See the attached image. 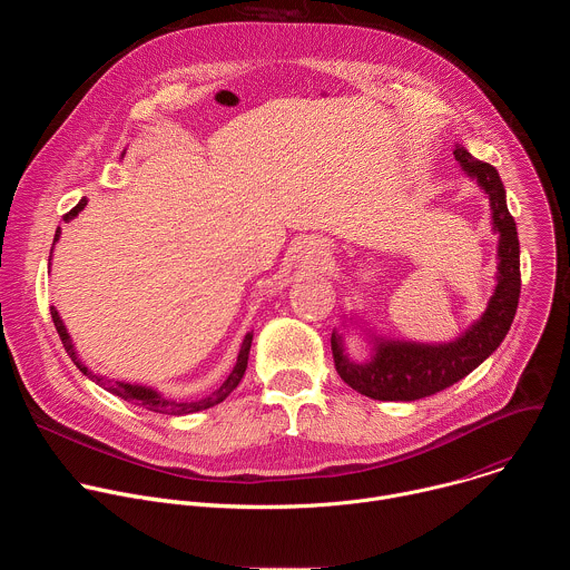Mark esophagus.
<instances>
[{
  "mask_svg": "<svg viewBox=\"0 0 570 570\" xmlns=\"http://www.w3.org/2000/svg\"><path fill=\"white\" fill-rule=\"evenodd\" d=\"M327 257H330V246H327V240H322V238L304 240L299 246V253H297V262L304 268H315Z\"/></svg>",
  "mask_w": 570,
  "mask_h": 570,
  "instance_id": "34e87169",
  "label": "esophagus"
}]
</instances>
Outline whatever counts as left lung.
<instances>
[{"mask_svg":"<svg viewBox=\"0 0 570 570\" xmlns=\"http://www.w3.org/2000/svg\"><path fill=\"white\" fill-rule=\"evenodd\" d=\"M466 178H471L490 198L492 229L499 234V273L494 295L484 313L451 343H415L394 341L370 332L372 354L365 363H356L345 347L343 334H332V352L336 372L356 392L379 401H415L431 396L473 372L490 358L508 336L519 306L521 264L517 223L508 209L505 187L499 171L475 159L462 144L453 150Z\"/></svg>","mask_w":570,"mask_h":570,"instance_id":"obj_1","label":"left lung"}]
</instances>
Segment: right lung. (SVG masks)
I'll list each match as a JSON object with an SVG mask.
<instances>
[{"instance_id": "1", "label": "right lung", "mask_w": 570, "mask_h": 570, "mask_svg": "<svg viewBox=\"0 0 570 570\" xmlns=\"http://www.w3.org/2000/svg\"><path fill=\"white\" fill-rule=\"evenodd\" d=\"M124 155V153H121ZM88 205V200L83 198L80 200L69 214H65V223H69L71 218L78 216V212H83ZM60 227L56 229V236H53V246L56 240L60 238ZM53 250V248H51ZM49 264H51V255H49ZM51 317H53V324H56V332L62 341V347L67 350L69 358L73 361V365L83 372L90 381H95L97 385L106 387L108 392L121 396L124 401H130L135 405H139V409H146V411H153V413H165V415H191V413H198V411H207L212 409V405L220 403L236 385L238 381L243 379V374H246V367H248V356H250V345H253V332L246 334V338H243V345H240V352L236 356V365L232 367V372L227 374V379L220 383L218 390H214L212 394L203 396V399H191V401H180V399H171V396H165L161 392H157L155 387L150 385H139V383H126V381H112V379H106L101 374H95L83 361L78 358L76 350H73V343L65 330V322L60 320V313L56 311V306H51Z\"/></svg>"}]
</instances>
